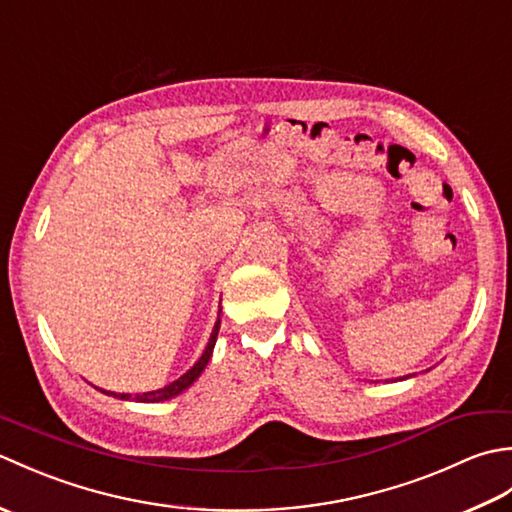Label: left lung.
<instances>
[{
    "label": "left lung",
    "mask_w": 512,
    "mask_h": 512,
    "mask_svg": "<svg viewBox=\"0 0 512 512\" xmlns=\"http://www.w3.org/2000/svg\"><path fill=\"white\" fill-rule=\"evenodd\" d=\"M402 378H405V376H402Z\"/></svg>",
    "instance_id": "1"
}]
</instances>
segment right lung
<instances>
[{"mask_svg":"<svg viewBox=\"0 0 512 512\" xmlns=\"http://www.w3.org/2000/svg\"><path fill=\"white\" fill-rule=\"evenodd\" d=\"M217 332H220V317H217V321H215V328L211 332V339H209V343H206L202 356L198 358V363H195L187 374H182L178 380H173V383L160 387L156 391H145V394H136L134 400H138V402H162V400H169L173 396L182 394L184 389H189L195 383V378H198L204 372L206 363H209V358L213 354V347H215V341H217ZM105 394H110L114 398H121V400H132V394H114V391H105Z\"/></svg>","mask_w":512,"mask_h":512,"instance_id":"obj_1","label":"right lung"}]
</instances>
